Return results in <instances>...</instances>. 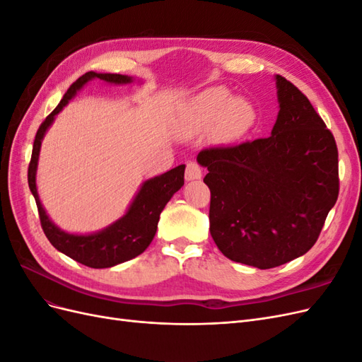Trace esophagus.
<instances>
[{
    "label": "esophagus",
    "instance_id": "esophagus-1",
    "mask_svg": "<svg viewBox=\"0 0 362 362\" xmlns=\"http://www.w3.org/2000/svg\"><path fill=\"white\" fill-rule=\"evenodd\" d=\"M202 178V169L196 161H187L185 164V180L194 181Z\"/></svg>",
    "mask_w": 362,
    "mask_h": 362
}]
</instances>
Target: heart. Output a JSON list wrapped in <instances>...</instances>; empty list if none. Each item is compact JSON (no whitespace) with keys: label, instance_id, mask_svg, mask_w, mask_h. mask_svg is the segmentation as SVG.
I'll use <instances>...</instances> for the list:
<instances>
[{"label":"heart","instance_id":"heart-1","mask_svg":"<svg viewBox=\"0 0 362 362\" xmlns=\"http://www.w3.org/2000/svg\"><path fill=\"white\" fill-rule=\"evenodd\" d=\"M255 120V110L243 98H233L225 87H211L196 96L182 115V128L196 131L217 122L225 137L243 136Z\"/></svg>","mask_w":362,"mask_h":362}]
</instances>
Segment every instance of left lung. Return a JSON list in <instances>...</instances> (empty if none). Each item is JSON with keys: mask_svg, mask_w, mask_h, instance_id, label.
I'll list each match as a JSON object with an SVG mask.
<instances>
[{"mask_svg": "<svg viewBox=\"0 0 362 362\" xmlns=\"http://www.w3.org/2000/svg\"><path fill=\"white\" fill-rule=\"evenodd\" d=\"M275 80L279 113L270 137L198 154L208 170L214 243L226 258L258 269L306 254L339 190L332 133L298 87Z\"/></svg>", "mask_w": 362, "mask_h": 362, "instance_id": "8db88e82", "label": "left lung"}]
</instances>
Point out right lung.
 Masks as SVG:
<instances>
[{"instance_id":"add662e5","label":"right lung","mask_w":362,"mask_h":362,"mask_svg":"<svg viewBox=\"0 0 362 362\" xmlns=\"http://www.w3.org/2000/svg\"><path fill=\"white\" fill-rule=\"evenodd\" d=\"M93 78H100L112 84L133 83L131 76L120 74H98L90 71L80 76L69 87L68 92L64 93L60 104L54 108L51 115L47 116V119L43 120L37 129L28 166V187L36 199L40 225L43 233H45L47 238L49 240V243L57 250H60L62 254L81 262V264L87 267L107 269L120 264V262H125L131 258H136L151 245L152 238H154L157 233V225L163 208L166 206L172 196L184 185L185 166L181 164V166L170 169L166 173L145 181L141 184L134 201L131 202L128 211L119 221L104 228L103 231L87 235L69 234L62 231L59 226L54 225V222L48 217L45 208L40 204L36 187V170L40 145L47 129L51 127L56 116L63 110V107L72 100L75 93L86 83H89Z\"/></svg>"}]
</instances>
